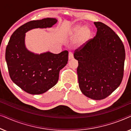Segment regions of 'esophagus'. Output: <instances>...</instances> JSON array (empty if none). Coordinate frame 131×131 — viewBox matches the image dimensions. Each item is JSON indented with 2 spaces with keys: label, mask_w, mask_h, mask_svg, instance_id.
<instances>
[{
  "label": "esophagus",
  "mask_w": 131,
  "mask_h": 131,
  "mask_svg": "<svg viewBox=\"0 0 131 131\" xmlns=\"http://www.w3.org/2000/svg\"><path fill=\"white\" fill-rule=\"evenodd\" d=\"M73 58V54L71 52H70L69 53V60H71Z\"/></svg>",
  "instance_id": "34e87169"
}]
</instances>
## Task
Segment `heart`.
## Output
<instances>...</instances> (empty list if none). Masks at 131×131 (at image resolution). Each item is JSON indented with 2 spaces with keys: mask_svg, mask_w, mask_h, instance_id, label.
<instances>
[{
  "mask_svg": "<svg viewBox=\"0 0 131 131\" xmlns=\"http://www.w3.org/2000/svg\"><path fill=\"white\" fill-rule=\"evenodd\" d=\"M70 33L71 35H78L76 40V43L78 45H82L86 41L90 36V29L87 27H84L82 28L80 25H76L71 28Z\"/></svg>",
  "mask_w": 131,
  "mask_h": 131,
  "instance_id": "1",
  "label": "heart"
}]
</instances>
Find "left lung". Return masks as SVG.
Here are the masks:
<instances>
[{
    "instance_id": "1",
    "label": "left lung",
    "mask_w": 131,
    "mask_h": 131,
    "mask_svg": "<svg viewBox=\"0 0 131 131\" xmlns=\"http://www.w3.org/2000/svg\"><path fill=\"white\" fill-rule=\"evenodd\" d=\"M96 36L74 51L78 61V82L81 92L95 100L104 99L121 85L123 77L125 51L113 30L94 22Z\"/></svg>"
}]
</instances>
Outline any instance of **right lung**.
<instances>
[{"label":"right lung","mask_w":131,"mask_h":131,"mask_svg":"<svg viewBox=\"0 0 131 131\" xmlns=\"http://www.w3.org/2000/svg\"><path fill=\"white\" fill-rule=\"evenodd\" d=\"M56 18H46L28 22L18 28L10 37L5 59L10 78L18 86L32 95L42 94L56 85L60 70L67 64L69 52L58 54L50 52L36 54L25 45L26 33L36 28H49Z\"/></svg>","instance_id":"add662e5"}]
</instances>
